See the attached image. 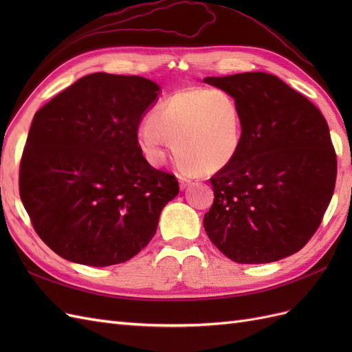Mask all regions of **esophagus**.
<instances>
[{
  "mask_svg": "<svg viewBox=\"0 0 352 352\" xmlns=\"http://www.w3.org/2000/svg\"><path fill=\"white\" fill-rule=\"evenodd\" d=\"M179 185H180V189H185L189 184H190V179L189 177H185V176H179Z\"/></svg>",
  "mask_w": 352,
  "mask_h": 352,
  "instance_id": "obj_1",
  "label": "esophagus"
}]
</instances>
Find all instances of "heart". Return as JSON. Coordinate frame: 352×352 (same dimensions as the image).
Returning <instances> with one entry per match:
<instances>
[{
	"label": "heart",
	"instance_id": "heart-1",
	"mask_svg": "<svg viewBox=\"0 0 352 352\" xmlns=\"http://www.w3.org/2000/svg\"><path fill=\"white\" fill-rule=\"evenodd\" d=\"M172 141L185 168L217 172L226 167L242 142V114L230 94L194 88L173 94L136 131V142L151 164H162Z\"/></svg>",
	"mask_w": 352,
	"mask_h": 352
}]
</instances>
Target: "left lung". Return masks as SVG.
<instances>
[{"label":"left lung","instance_id":"left-lung-1","mask_svg":"<svg viewBox=\"0 0 352 352\" xmlns=\"http://www.w3.org/2000/svg\"><path fill=\"white\" fill-rule=\"evenodd\" d=\"M204 82L230 94L242 114L239 151L210 179V241L241 264L298 252L320 226L335 189L336 154L326 119L274 74L247 72Z\"/></svg>","mask_w":352,"mask_h":352}]
</instances>
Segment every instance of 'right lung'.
<instances>
[{"label":"right lung","mask_w":352,"mask_h":352,"mask_svg":"<svg viewBox=\"0 0 352 352\" xmlns=\"http://www.w3.org/2000/svg\"><path fill=\"white\" fill-rule=\"evenodd\" d=\"M160 87L141 76L92 73L39 109L20 162V198L60 257L94 267L124 263L154 236L177 179L136 142Z\"/></svg>","instance_id":"add662e5"}]
</instances>
